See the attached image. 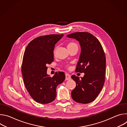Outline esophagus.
I'll use <instances>...</instances> for the list:
<instances>
[{"mask_svg": "<svg viewBox=\"0 0 127 127\" xmlns=\"http://www.w3.org/2000/svg\"><path fill=\"white\" fill-rule=\"evenodd\" d=\"M70 79H71V76L69 74L66 73L65 74V79H66V80H69Z\"/></svg>", "mask_w": 127, "mask_h": 127, "instance_id": "1", "label": "esophagus"}]
</instances>
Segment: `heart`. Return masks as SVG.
<instances>
[{
    "label": "heart",
    "mask_w": 127,
    "mask_h": 127,
    "mask_svg": "<svg viewBox=\"0 0 127 127\" xmlns=\"http://www.w3.org/2000/svg\"><path fill=\"white\" fill-rule=\"evenodd\" d=\"M76 45H77V44L74 42H70L67 44V48L70 49V48H71Z\"/></svg>",
    "instance_id": "heart-1"
}]
</instances>
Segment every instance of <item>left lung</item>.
<instances>
[{
	"label": "left lung",
	"instance_id": "1",
	"mask_svg": "<svg viewBox=\"0 0 127 127\" xmlns=\"http://www.w3.org/2000/svg\"><path fill=\"white\" fill-rule=\"evenodd\" d=\"M67 36L79 42L81 51L75 71L84 73L81 79L75 75L71 76L76 84L71 97L77 102L88 103L95 99L104 85L105 54L98 40L89 32H76Z\"/></svg>",
	"mask_w": 127,
	"mask_h": 127
}]
</instances>
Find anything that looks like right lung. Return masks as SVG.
<instances>
[{
	"label": "right lung",
	"instance_id": "obj_1",
	"mask_svg": "<svg viewBox=\"0 0 127 127\" xmlns=\"http://www.w3.org/2000/svg\"><path fill=\"white\" fill-rule=\"evenodd\" d=\"M63 34L40 36L30 42L24 53L22 72L24 84L32 98L47 104L55 100L57 86L65 79L63 72H56L53 77L47 74L48 64L54 61L55 45Z\"/></svg>",
	"mask_w": 127,
	"mask_h": 127
}]
</instances>
